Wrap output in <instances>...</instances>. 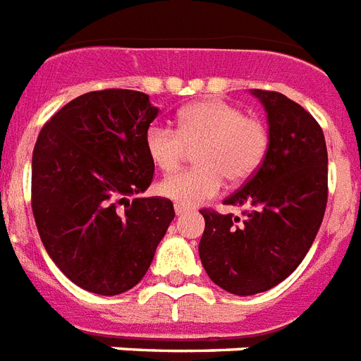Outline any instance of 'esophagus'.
<instances>
[{
    "instance_id": "1",
    "label": "esophagus",
    "mask_w": 361,
    "mask_h": 361,
    "mask_svg": "<svg viewBox=\"0 0 361 361\" xmlns=\"http://www.w3.org/2000/svg\"><path fill=\"white\" fill-rule=\"evenodd\" d=\"M174 212H176V215H183L189 212V208H187V206H183V204H174Z\"/></svg>"
}]
</instances>
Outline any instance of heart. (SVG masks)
I'll return each mask as SVG.
<instances>
[{
	"label": "heart",
	"instance_id": "heart-1",
	"mask_svg": "<svg viewBox=\"0 0 361 361\" xmlns=\"http://www.w3.org/2000/svg\"><path fill=\"white\" fill-rule=\"evenodd\" d=\"M144 144L147 157L163 172L180 166L187 146H198L197 169L169 176L157 185L163 197L197 206L221 191L223 176L232 183L249 180L268 153L269 136L262 121L236 104L206 99L180 110L178 133L163 123L149 125Z\"/></svg>",
	"mask_w": 361,
	"mask_h": 361
}]
</instances>
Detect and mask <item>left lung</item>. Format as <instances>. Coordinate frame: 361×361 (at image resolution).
<instances>
[{"mask_svg":"<svg viewBox=\"0 0 361 361\" xmlns=\"http://www.w3.org/2000/svg\"><path fill=\"white\" fill-rule=\"evenodd\" d=\"M268 116V153L240 191L225 200L245 217L202 209L198 243L209 279L236 296L285 281L313 245L328 202V152L313 116L277 92L251 90Z\"/></svg>","mask_w":361,"mask_h":361,"instance_id":"1","label":"left lung"}]
</instances>
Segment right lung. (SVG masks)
<instances>
[{
    "mask_svg": "<svg viewBox=\"0 0 361 361\" xmlns=\"http://www.w3.org/2000/svg\"><path fill=\"white\" fill-rule=\"evenodd\" d=\"M159 114L133 90L73 99L47 121L31 159V208L42 245L75 285L116 296L146 275L174 219L153 180L144 136Z\"/></svg>",
    "mask_w": 361,
    "mask_h": 361,
    "instance_id": "add662e5",
    "label": "right lung"
}]
</instances>
